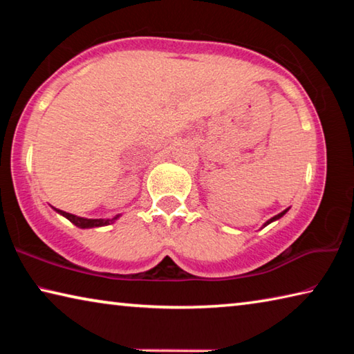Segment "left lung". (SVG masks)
I'll use <instances>...</instances> for the list:
<instances>
[{
  "mask_svg": "<svg viewBox=\"0 0 354 354\" xmlns=\"http://www.w3.org/2000/svg\"><path fill=\"white\" fill-rule=\"evenodd\" d=\"M286 212H287V209H286V211H283V212H281V214H278V215H274V217H272L270 220H268V221H267V223H266V225H263V226H267L268 223H272V221H274V220H278V218H281V217H283V215H284Z\"/></svg>",
  "mask_w": 354,
  "mask_h": 354,
  "instance_id": "obj_1",
  "label": "left lung"
}]
</instances>
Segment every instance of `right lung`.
<instances>
[{"label": "right lung", "mask_w": 354, "mask_h": 354, "mask_svg": "<svg viewBox=\"0 0 354 354\" xmlns=\"http://www.w3.org/2000/svg\"><path fill=\"white\" fill-rule=\"evenodd\" d=\"M59 214H62L65 218H68L71 223L80 226V227H97V226H106V225H111L115 221L120 215H115L113 218H84V217H77V215L73 214H68L65 211H61V209H56Z\"/></svg>", "instance_id": "obj_1"}]
</instances>
